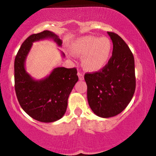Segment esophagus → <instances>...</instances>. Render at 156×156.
I'll use <instances>...</instances> for the list:
<instances>
[{
	"instance_id": "esophagus-1",
	"label": "esophagus",
	"mask_w": 156,
	"mask_h": 156,
	"mask_svg": "<svg viewBox=\"0 0 156 156\" xmlns=\"http://www.w3.org/2000/svg\"><path fill=\"white\" fill-rule=\"evenodd\" d=\"M78 76L80 80H84V74L82 72H78Z\"/></svg>"
}]
</instances>
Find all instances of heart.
<instances>
[{
  "label": "heart",
  "instance_id": "heart-1",
  "mask_svg": "<svg viewBox=\"0 0 156 156\" xmlns=\"http://www.w3.org/2000/svg\"><path fill=\"white\" fill-rule=\"evenodd\" d=\"M72 53L83 56V67L90 72H98L105 67L110 59L112 43L107 37L82 36L74 41L71 46Z\"/></svg>",
  "mask_w": 156,
  "mask_h": 156
}]
</instances>
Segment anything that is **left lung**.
Masks as SVG:
<instances>
[{"instance_id": "obj_1", "label": "left lung", "mask_w": 156, "mask_h": 156, "mask_svg": "<svg viewBox=\"0 0 156 156\" xmlns=\"http://www.w3.org/2000/svg\"><path fill=\"white\" fill-rule=\"evenodd\" d=\"M113 44L112 55L100 72L87 73V100L93 112L108 118L120 114L132 100L135 90V60L124 40L108 32Z\"/></svg>"}]
</instances>
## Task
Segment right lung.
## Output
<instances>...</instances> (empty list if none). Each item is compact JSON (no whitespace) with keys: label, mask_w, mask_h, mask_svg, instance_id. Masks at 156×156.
<instances>
[{"label":"right lung","mask_w":156,"mask_h":156,"mask_svg":"<svg viewBox=\"0 0 156 156\" xmlns=\"http://www.w3.org/2000/svg\"><path fill=\"white\" fill-rule=\"evenodd\" d=\"M48 38L62 46V41L54 32L32 34L22 44L14 62L15 90L19 104L30 117L42 122H55L64 116L69 96L79 80L76 68H54L49 75L39 80L26 72V59L33 43ZM62 54L64 57L65 54Z\"/></svg>","instance_id":"1"}]
</instances>
